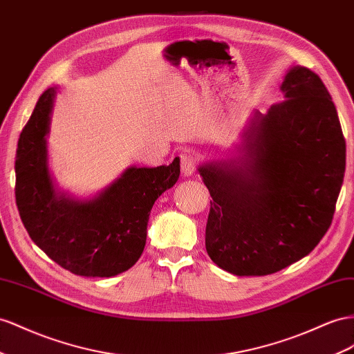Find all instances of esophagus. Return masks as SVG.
Segmentation results:
<instances>
[{
	"label": "esophagus",
	"instance_id": "1",
	"mask_svg": "<svg viewBox=\"0 0 354 354\" xmlns=\"http://www.w3.org/2000/svg\"><path fill=\"white\" fill-rule=\"evenodd\" d=\"M180 165H181V173H183V176H192L198 167V158L192 153H183L181 155Z\"/></svg>",
	"mask_w": 354,
	"mask_h": 354
}]
</instances>
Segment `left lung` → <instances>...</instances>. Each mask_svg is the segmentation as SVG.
I'll list each match as a JSON object with an SVG mask.
<instances>
[{"label": "left lung", "instance_id": "8db88e82", "mask_svg": "<svg viewBox=\"0 0 354 354\" xmlns=\"http://www.w3.org/2000/svg\"><path fill=\"white\" fill-rule=\"evenodd\" d=\"M284 100L256 113L245 159L199 168L213 201L212 261L235 275H268L307 256L332 223L346 171V140L316 73L293 66Z\"/></svg>", "mask_w": 354, "mask_h": 354}]
</instances>
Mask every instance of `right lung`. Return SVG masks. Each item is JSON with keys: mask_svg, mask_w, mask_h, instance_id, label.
I'll list each match as a JSON object with an SVG mask.
<instances>
[{"mask_svg": "<svg viewBox=\"0 0 354 354\" xmlns=\"http://www.w3.org/2000/svg\"><path fill=\"white\" fill-rule=\"evenodd\" d=\"M55 93V88L41 93L17 141L19 216L31 240L62 268L84 277L118 275L140 259L150 209L176 185L180 160L168 167H131L91 201L56 196L46 151Z\"/></svg>", "mask_w": 354, "mask_h": 354, "instance_id": "add662e5", "label": "right lung"}]
</instances>
